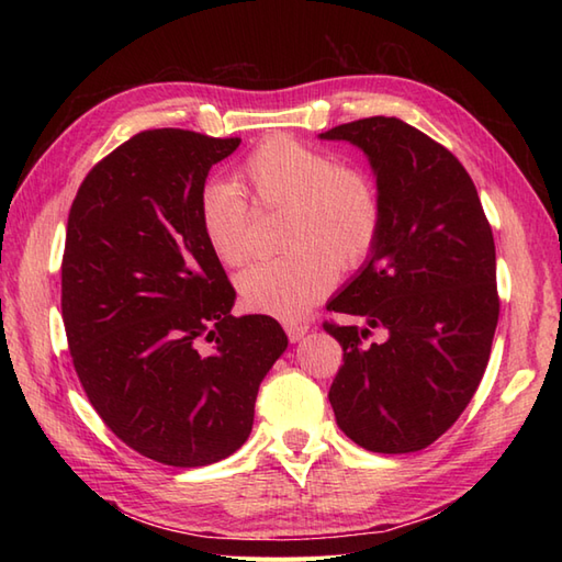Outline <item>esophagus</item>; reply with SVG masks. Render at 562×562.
Listing matches in <instances>:
<instances>
[{"label":"esophagus","instance_id":"34e87169","mask_svg":"<svg viewBox=\"0 0 562 562\" xmlns=\"http://www.w3.org/2000/svg\"><path fill=\"white\" fill-rule=\"evenodd\" d=\"M284 330H288V338L292 342H300L308 333V324H302V321H300V324H288V326H284Z\"/></svg>","mask_w":562,"mask_h":562}]
</instances>
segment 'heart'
<instances>
[{"mask_svg": "<svg viewBox=\"0 0 562 562\" xmlns=\"http://www.w3.org/2000/svg\"><path fill=\"white\" fill-rule=\"evenodd\" d=\"M238 186L256 205L284 212L282 244L290 248L238 274V294L248 312L302 318L336 282V262L340 268L357 266L376 241L381 202L372 178L338 166L330 154L302 142H262L238 169ZM246 224L248 205L234 186H205L200 226L224 266H238L246 258Z\"/></svg>", "mask_w": 562, "mask_h": 562, "instance_id": "1", "label": "heart"}]
</instances>
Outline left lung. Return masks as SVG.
<instances>
[{
  "label": "left lung",
  "instance_id": "obj_1",
  "mask_svg": "<svg viewBox=\"0 0 562 562\" xmlns=\"http://www.w3.org/2000/svg\"><path fill=\"white\" fill-rule=\"evenodd\" d=\"M350 142L372 166L379 234L324 324L342 345L328 401L355 445L408 453L457 423L485 374L497 328L495 241L471 176L449 149L398 117H364L321 133ZM372 327L387 333L364 344Z\"/></svg>",
  "mask_w": 562,
  "mask_h": 562
}]
</instances>
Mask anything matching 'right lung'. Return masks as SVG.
<instances>
[{"mask_svg":"<svg viewBox=\"0 0 562 562\" xmlns=\"http://www.w3.org/2000/svg\"><path fill=\"white\" fill-rule=\"evenodd\" d=\"M238 145L139 133L93 166L67 220L63 321L81 386L115 437L178 469L244 445L288 350L274 318L232 316L236 292L200 226L207 173Z\"/></svg>","mask_w":562,"mask_h":562,"instance_id":"add662e5","label":"right lung"}]
</instances>
